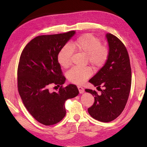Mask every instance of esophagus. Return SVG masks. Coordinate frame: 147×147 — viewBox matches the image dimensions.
<instances>
[{
	"instance_id": "34e87169",
	"label": "esophagus",
	"mask_w": 147,
	"mask_h": 147,
	"mask_svg": "<svg viewBox=\"0 0 147 147\" xmlns=\"http://www.w3.org/2000/svg\"><path fill=\"white\" fill-rule=\"evenodd\" d=\"M78 88L80 93H83L85 92V90H84L83 87H82L81 86H78Z\"/></svg>"
}]
</instances>
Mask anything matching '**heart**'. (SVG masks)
I'll return each instance as SVG.
<instances>
[{"label": "heart", "mask_w": 147, "mask_h": 147, "mask_svg": "<svg viewBox=\"0 0 147 147\" xmlns=\"http://www.w3.org/2000/svg\"><path fill=\"white\" fill-rule=\"evenodd\" d=\"M73 51L85 54L86 62L95 70L102 67L109 57L107 47L101 45L98 38L87 33L79 36L69 46L66 45L61 48L57 54V61L61 66L64 68L69 67ZM91 74V69L88 67H74L68 71L67 77L70 82L81 85L89 78Z\"/></svg>", "instance_id": "1"}]
</instances>
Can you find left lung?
Instances as JSON below:
<instances>
[{"instance_id":"8db88e82","label":"left lung","mask_w":147,"mask_h":147,"mask_svg":"<svg viewBox=\"0 0 147 147\" xmlns=\"http://www.w3.org/2000/svg\"><path fill=\"white\" fill-rule=\"evenodd\" d=\"M109 52L105 65L89 80L96 88L85 89L94 96L95 102L88 109L89 114L99 121L108 123L116 119L123 111L131 85V69L126 47L117 37L106 34ZM103 87V90L100 86Z\"/></svg>"}]
</instances>
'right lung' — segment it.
Here are the masks:
<instances>
[{
	"label": "right lung",
	"mask_w": 147,
	"mask_h": 147,
	"mask_svg": "<svg viewBox=\"0 0 147 147\" xmlns=\"http://www.w3.org/2000/svg\"><path fill=\"white\" fill-rule=\"evenodd\" d=\"M75 31L55 35H40L28 43L22 52L18 68V88L30 114L42 124L53 125L65 115L64 103L79 94L73 84L63 88L57 54ZM52 85L60 87L57 92H49Z\"/></svg>",
	"instance_id": "obj_1"
}]
</instances>
